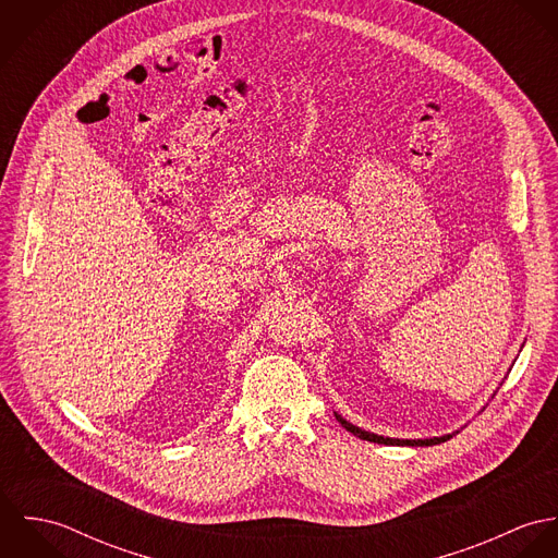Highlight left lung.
Returning <instances> with one entry per match:
<instances>
[{"label":"left lung","instance_id":"1","mask_svg":"<svg viewBox=\"0 0 558 558\" xmlns=\"http://www.w3.org/2000/svg\"><path fill=\"white\" fill-rule=\"evenodd\" d=\"M335 418L354 436H359L361 440H369V442H378V445H398V447H432V445H440L445 440H449L453 434H445V436H434V438H416V440H408V438H389V436H378V434H372V432H365L361 429L359 425H352L350 421H345L339 412H335Z\"/></svg>","mask_w":558,"mask_h":558}]
</instances>
